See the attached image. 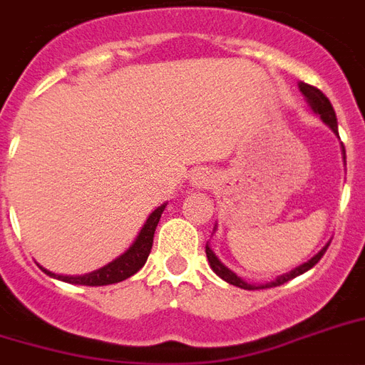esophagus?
<instances>
[{"label": "esophagus", "instance_id": "1", "mask_svg": "<svg viewBox=\"0 0 365 365\" xmlns=\"http://www.w3.org/2000/svg\"><path fill=\"white\" fill-rule=\"evenodd\" d=\"M214 180H212V174L206 170H197L193 172V176L189 178V185L193 189H205L210 187Z\"/></svg>", "mask_w": 365, "mask_h": 365}]
</instances>
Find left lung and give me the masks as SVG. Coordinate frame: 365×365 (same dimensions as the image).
Masks as SVG:
<instances>
[{
    "label": "left lung",
    "instance_id": "obj_1",
    "mask_svg": "<svg viewBox=\"0 0 365 365\" xmlns=\"http://www.w3.org/2000/svg\"><path fill=\"white\" fill-rule=\"evenodd\" d=\"M299 91L301 94L305 96L307 104H309V108H311L314 113H317L320 119H322V123L326 126H329V130L334 132L335 136H339V130H337V117H335V111L334 108H331V104H329V100L324 96L318 88L311 87V85H307V83H299ZM343 145V143H341ZM345 148H343V160H345ZM346 165V160H345ZM214 231H216V227H214ZM329 242L324 246L318 254H314L311 257V259L307 261V263H301L299 267H295L294 271L289 272H284V274H280V277H277L272 282H267V284H250L246 282L244 278H240L237 272H233L231 269H229L227 265H223L222 261H220V257H217L216 254H214V250L206 244V257H208V263H210L212 271L216 272L217 277L223 278L225 282L233 284V286H237V288H242V289H261V288H274V286H282V284H286L288 280H292V278L299 277V274H303V272H307L309 269H312V267L317 265L318 261H320V257H322L324 254H326V250H328Z\"/></svg>",
    "mask_w": 365,
    "mask_h": 365
}]
</instances>
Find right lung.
<instances>
[{
  "instance_id": "right-lung-1",
  "label": "right lung",
  "mask_w": 365,
  "mask_h": 365,
  "mask_svg": "<svg viewBox=\"0 0 365 365\" xmlns=\"http://www.w3.org/2000/svg\"><path fill=\"white\" fill-rule=\"evenodd\" d=\"M166 208L165 205H160L159 208H155L149 217L143 223V227L140 229V233L134 239V242L130 244V248L126 250L125 254H121L119 257L104 265L102 269H96L93 272H87V274H77V277H68V274H56V272H51L48 269L41 267L43 271L47 272L48 277L58 278L62 282L68 284H79V286H108V284H117L126 280L128 277H132L134 272H138L145 265L148 261V255L151 252V246H153V235L155 229H157V223L160 220V214Z\"/></svg>"
}]
</instances>
